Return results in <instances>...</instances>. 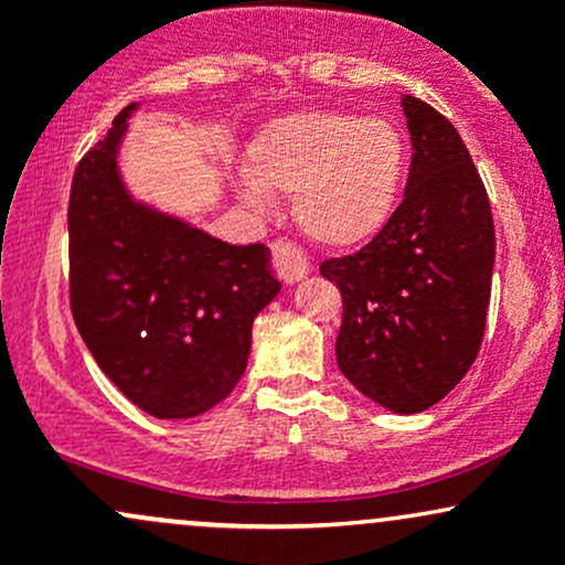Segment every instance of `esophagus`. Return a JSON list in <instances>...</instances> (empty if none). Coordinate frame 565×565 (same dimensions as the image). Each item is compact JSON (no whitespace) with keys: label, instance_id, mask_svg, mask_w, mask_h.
<instances>
[{"label":"esophagus","instance_id":"1","mask_svg":"<svg viewBox=\"0 0 565 565\" xmlns=\"http://www.w3.org/2000/svg\"><path fill=\"white\" fill-rule=\"evenodd\" d=\"M270 255H274L278 274L287 278V284L300 281V278L310 274L308 257L302 255L300 246L287 242V238H276V242H270Z\"/></svg>","mask_w":565,"mask_h":565}]
</instances>
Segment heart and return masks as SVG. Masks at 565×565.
Segmentation results:
<instances>
[{
    "mask_svg": "<svg viewBox=\"0 0 565 565\" xmlns=\"http://www.w3.org/2000/svg\"><path fill=\"white\" fill-rule=\"evenodd\" d=\"M238 193L257 210L295 193V220L313 242L350 249L372 242L404 196L408 142L385 116L297 111L268 121L249 142Z\"/></svg>",
    "mask_w": 565,
    "mask_h": 565,
    "instance_id": "1",
    "label": "heart"
}]
</instances>
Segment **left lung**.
<instances>
[{"label": "left lung", "instance_id": "left-lung-1", "mask_svg": "<svg viewBox=\"0 0 565 565\" xmlns=\"http://www.w3.org/2000/svg\"><path fill=\"white\" fill-rule=\"evenodd\" d=\"M401 106L412 170L391 223L359 252L321 263L340 287L337 366L374 404L417 414L468 374L494 270V220L470 151L419 97Z\"/></svg>", "mask_w": 565, "mask_h": 565}]
</instances>
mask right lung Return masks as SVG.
I'll return each mask as SVG.
<instances>
[{"label": "right lung", "instance_id": "obj_1", "mask_svg": "<svg viewBox=\"0 0 565 565\" xmlns=\"http://www.w3.org/2000/svg\"><path fill=\"white\" fill-rule=\"evenodd\" d=\"M135 108H121L74 172L71 313L97 366L135 406L188 419L242 380L252 321L281 284L265 244H225L129 196L116 157Z\"/></svg>", "mask_w": 565, "mask_h": 565}]
</instances>
